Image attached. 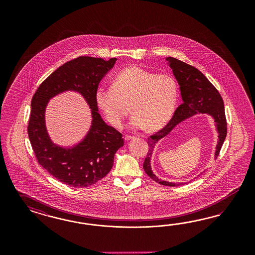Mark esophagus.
<instances>
[{
    "label": "esophagus",
    "instance_id": "esophagus-1",
    "mask_svg": "<svg viewBox=\"0 0 255 255\" xmlns=\"http://www.w3.org/2000/svg\"><path fill=\"white\" fill-rule=\"evenodd\" d=\"M134 137H135V136H133V135H129V134H127V135H125V136H124V139H125L126 141H129V140L133 139Z\"/></svg>",
    "mask_w": 255,
    "mask_h": 255
}]
</instances>
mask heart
<instances>
[{"label":"heart","mask_w":255,"mask_h":255,"mask_svg":"<svg viewBox=\"0 0 255 255\" xmlns=\"http://www.w3.org/2000/svg\"><path fill=\"white\" fill-rule=\"evenodd\" d=\"M178 99V85L168 74H156L138 66L119 72L112 87H99L95 100L108 122L122 127L130 112L131 127L158 131L173 116Z\"/></svg>","instance_id":"1"}]
</instances>
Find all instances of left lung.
Wrapping results in <instances>:
<instances>
[{"label": "left lung", "mask_w": 255, "mask_h": 255, "mask_svg": "<svg viewBox=\"0 0 255 255\" xmlns=\"http://www.w3.org/2000/svg\"><path fill=\"white\" fill-rule=\"evenodd\" d=\"M166 61L169 63L170 68L178 80L182 97V104L176 109L169 123L162 130L150 135L149 138L147 139L148 151L143 163V168L147 176L157 183L161 185L175 187L184 185L187 182L173 183L164 181L157 178L151 170L150 158L152 156L155 144L160 139L169 134L170 131L186 119L197 113H207L214 119L217 131L219 133V140L215 151V159H217L227 134V123L224 112V100L218 90L210 83L209 79L199 70L176 58L167 57Z\"/></svg>", "instance_id": "1"}]
</instances>
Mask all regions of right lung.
Segmentation results:
<instances>
[{"mask_svg": "<svg viewBox=\"0 0 255 255\" xmlns=\"http://www.w3.org/2000/svg\"><path fill=\"white\" fill-rule=\"evenodd\" d=\"M116 58L80 56L65 62L40 84L31 99L28 135L39 164L66 185L86 188L106 177L112 168L117 150L124 144L123 134L102 120L95 92L101 79L111 69ZM65 90H75L86 99L92 109L93 122L86 137L75 147L52 143L44 125L47 102Z\"/></svg>", "mask_w": 255, "mask_h": 255, "instance_id": "obj_1", "label": "right lung"}]
</instances>
